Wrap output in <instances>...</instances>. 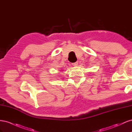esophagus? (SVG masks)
<instances>
[{"mask_svg":"<svg viewBox=\"0 0 132 132\" xmlns=\"http://www.w3.org/2000/svg\"><path fill=\"white\" fill-rule=\"evenodd\" d=\"M78 64V62L72 63V65H73V66H77Z\"/></svg>","mask_w":132,"mask_h":132,"instance_id":"1","label":"esophagus"}]
</instances>
